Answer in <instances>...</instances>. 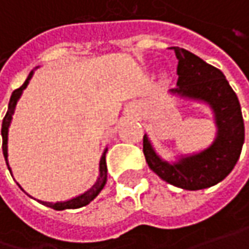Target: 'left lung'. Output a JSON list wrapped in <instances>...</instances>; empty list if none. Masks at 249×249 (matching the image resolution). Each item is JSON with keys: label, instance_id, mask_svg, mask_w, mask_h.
Here are the masks:
<instances>
[{"label": "left lung", "instance_id": "8db88e82", "mask_svg": "<svg viewBox=\"0 0 249 249\" xmlns=\"http://www.w3.org/2000/svg\"><path fill=\"white\" fill-rule=\"evenodd\" d=\"M178 63V87L172 94L203 101L210 106L217 125V137L204 151L183 156L175 163L159 158L146 135L143 155L148 166L165 182L184 190L212 187L234 169L244 143V120L238 97L221 70L182 48H172Z\"/></svg>", "mask_w": 249, "mask_h": 249}]
</instances>
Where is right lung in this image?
<instances>
[{
    "instance_id": "obj_1",
    "label": "right lung",
    "mask_w": 249,
    "mask_h": 249,
    "mask_svg": "<svg viewBox=\"0 0 249 249\" xmlns=\"http://www.w3.org/2000/svg\"><path fill=\"white\" fill-rule=\"evenodd\" d=\"M34 71L29 73L28 79L25 80L22 86L17 90H14V93L9 98V104H8V111L2 120V128H1V135H2V154H4V158H5V162L8 165V128H9V124H11V120H12V114H14V110H15V106L19 100V97L22 94V91L26 89L28 83L31 80ZM106 152L107 149L104 151V154L100 159V176L97 179V182L93 184L91 189H89L86 193H83L77 197L71 198V200H67V201H57V203H46V201H40L42 204L51 207L53 210H65V209H80L83 206H87L91 200H94L98 193L103 190V187L106 186V182H107V163H106ZM8 169H9V165H8ZM11 170V169H9Z\"/></svg>"
}]
</instances>
